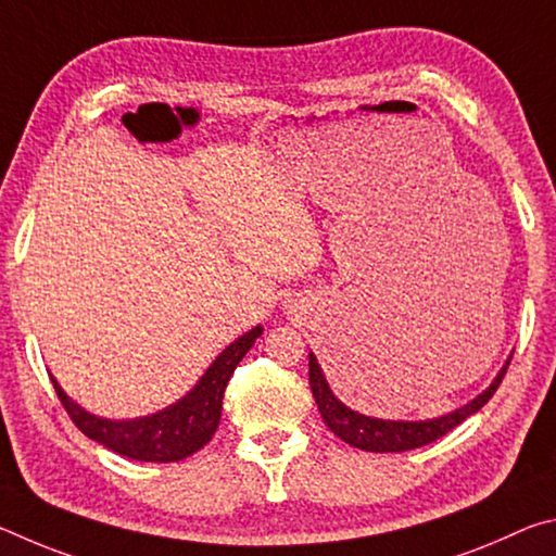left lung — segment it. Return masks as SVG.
Instances as JSON below:
<instances>
[{"instance_id":"8db88e82","label":"left lung","mask_w":556,"mask_h":556,"mask_svg":"<svg viewBox=\"0 0 556 556\" xmlns=\"http://www.w3.org/2000/svg\"><path fill=\"white\" fill-rule=\"evenodd\" d=\"M507 365L497 372L491 388L483 394H478L473 402H468L466 407L446 414V417L439 419H427V421H384V419H370L363 417L353 409H348L345 404L336 397L333 390L328 388L326 375L318 365L316 355L308 353V384H312V392L318 404V412H321L324 421L328 429L333 431L336 437H341L345 444L363 451H375V454H390V451H409L419 448L425 444H431L439 437L448 434L451 429H456L460 421L468 419L470 414H476L483 404L493 397L495 390L501 388V382L507 372Z\"/></svg>"}]
</instances>
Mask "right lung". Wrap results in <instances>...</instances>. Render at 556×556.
I'll return each mask as SVG.
<instances>
[{
  "instance_id": "right-lung-1",
  "label": "right lung",
  "mask_w": 556,
  "mask_h": 556,
  "mask_svg": "<svg viewBox=\"0 0 556 556\" xmlns=\"http://www.w3.org/2000/svg\"><path fill=\"white\" fill-rule=\"evenodd\" d=\"M260 336L262 328L257 326L252 328L250 333L238 338L235 343H230L218 357H215V363L205 370L201 382L195 384L184 400H178L168 409L144 419H100L96 414L80 409L78 404L59 388V382L53 378L51 382L63 404V409L68 412V417L73 419V425L88 439L98 441V444L108 446L119 456L168 464V460H181L195 454V451L203 448L213 439L215 429L220 425L223 394L230 382V375Z\"/></svg>"
}]
</instances>
